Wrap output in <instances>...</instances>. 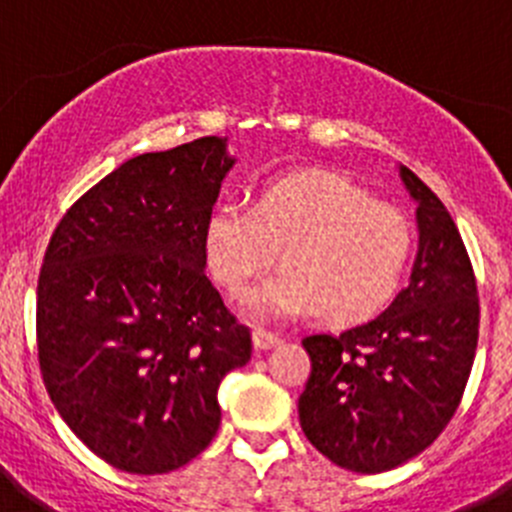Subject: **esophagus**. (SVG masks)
Segmentation results:
<instances>
[{"label":"esophagus","instance_id":"esophagus-1","mask_svg":"<svg viewBox=\"0 0 512 512\" xmlns=\"http://www.w3.org/2000/svg\"><path fill=\"white\" fill-rule=\"evenodd\" d=\"M279 336L277 333H271V330L264 328H253V346L259 348V351H266V348L277 346Z\"/></svg>","mask_w":512,"mask_h":512}]
</instances>
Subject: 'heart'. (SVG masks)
<instances>
[{"mask_svg":"<svg viewBox=\"0 0 512 512\" xmlns=\"http://www.w3.org/2000/svg\"><path fill=\"white\" fill-rule=\"evenodd\" d=\"M212 277L241 295L282 251L287 266L253 289L256 318L315 310L323 323L359 325L387 310L413 261V225L333 171H289L264 182L253 207L223 202L205 220Z\"/></svg>","mask_w":512,"mask_h":512,"instance_id":"b5f03b06","label":"heart"}]
</instances>
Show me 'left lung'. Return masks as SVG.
I'll use <instances>...</instances> for the list:
<instances>
[{
  "instance_id": "left-lung-1",
  "label": "left lung",
  "mask_w": 512,
  "mask_h": 512,
  "mask_svg": "<svg viewBox=\"0 0 512 512\" xmlns=\"http://www.w3.org/2000/svg\"><path fill=\"white\" fill-rule=\"evenodd\" d=\"M418 202V259L410 284L379 318L302 338L310 377L297 410L307 441L333 464L379 474L441 436L474 364L479 297L456 223L431 189L400 166Z\"/></svg>"
}]
</instances>
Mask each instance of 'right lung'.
Wrapping results in <instances>:
<instances>
[{"mask_svg": "<svg viewBox=\"0 0 512 512\" xmlns=\"http://www.w3.org/2000/svg\"><path fill=\"white\" fill-rule=\"evenodd\" d=\"M225 138L143 153L69 207L45 248L35 330L45 390L89 449L130 474L184 467L220 425L217 387L251 330L205 274Z\"/></svg>", "mask_w": 512, "mask_h": 512, "instance_id": "add662e5", "label": "right lung"}]
</instances>
